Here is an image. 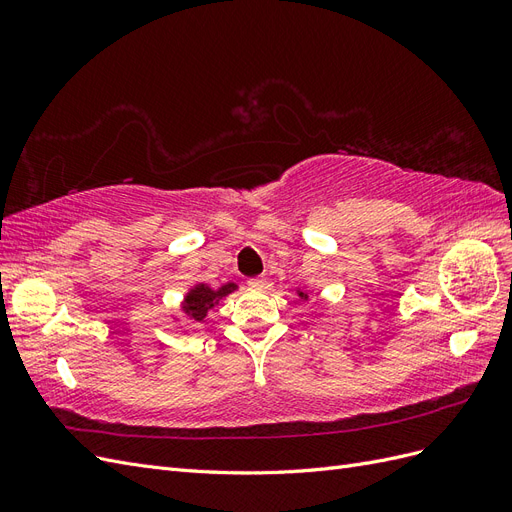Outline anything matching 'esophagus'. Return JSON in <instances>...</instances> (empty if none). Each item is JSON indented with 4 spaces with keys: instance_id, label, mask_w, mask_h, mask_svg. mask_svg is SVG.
Instances as JSON below:
<instances>
[{
    "instance_id": "obj_1",
    "label": "esophagus",
    "mask_w": 512,
    "mask_h": 512,
    "mask_svg": "<svg viewBox=\"0 0 512 512\" xmlns=\"http://www.w3.org/2000/svg\"><path fill=\"white\" fill-rule=\"evenodd\" d=\"M247 286L254 288V290H265L267 288V280H265V277H254V280L247 282Z\"/></svg>"
}]
</instances>
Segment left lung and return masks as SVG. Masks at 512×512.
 Returning a JSON list of instances; mask_svg holds the SVG:
<instances>
[{
    "mask_svg": "<svg viewBox=\"0 0 512 512\" xmlns=\"http://www.w3.org/2000/svg\"><path fill=\"white\" fill-rule=\"evenodd\" d=\"M297 294H299V297H301V299H307V294H305V292H303V290H299V292H297Z\"/></svg>",
    "mask_w": 512,
    "mask_h": 512,
    "instance_id": "8db88e82",
    "label": "left lung"
}]
</instances>
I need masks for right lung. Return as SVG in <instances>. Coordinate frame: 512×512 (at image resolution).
<instances>
[{"instance_id":"add662e5","label":"right lung","mask_w":512,"mask_h":512,"mask_svg":"<svg viewBox=\"0 0 512 512\" xmlns=\"http://www.w3.org/2000/svg\"><path fill=\"white\" fill-rule=\"evenodd\" d=\"M232 290H237V284H232V282L220 286L218 290L209 288L207 284H196L194 288H190L188 294H185L183 305H181L183 314L190 320L200 322L207 316L209 309H213L224 297H228Z\"/></svg>"}]
</instances>
